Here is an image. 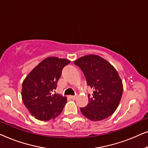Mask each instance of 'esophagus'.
Returning a JSON list of instances; mask_svg holds the SVG:
<instances>
[{"instance_id": "1", "label": "esophagus", "mask_w": 148, "mask_h": 148, "mask_svg": "<svg viewBox=\"0 0 148 148\" xmlns=\"http://www.w3.org/2000/svg\"><path fill=\"white\" fill-rule=\"evenodd\" d=\"M69 97L71 99H73V100H75V96H70Z\"/></svg>"}]
</instances>
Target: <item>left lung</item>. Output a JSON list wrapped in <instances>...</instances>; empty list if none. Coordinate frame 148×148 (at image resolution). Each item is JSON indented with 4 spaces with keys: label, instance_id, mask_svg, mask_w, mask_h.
<instances>
[{
    "label": "left lung",
    "instance_id": "1",
    "mask_svg": "<svg viewBox=\"0 0 148 148\" xmlns=\"http://www.w3.org/2000/svg\"><path fill=\"white\" fill-rule=\"evenodd\" d=\"M84 73L87 84L93 88L92 97L88 95L89 103L80 108L86 118L92 121H102L116 110L123 86L122 80L115 68L100 56L90 54L74 62Z\"/></svg>",
    "mask_w": 148,
    "mask_h": 148
}]
</instances>
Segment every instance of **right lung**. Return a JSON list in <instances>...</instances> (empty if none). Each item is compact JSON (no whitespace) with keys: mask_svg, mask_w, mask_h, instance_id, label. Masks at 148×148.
I'll list each match as a JSON object with an SVG mask.
<instances>
[{"mask_svg":"<svg viewBox=\"0 0 148 148\" xmlns=\"http://www.w3.org/2000/svg\"><path fill=\"white\" fill-rule=\"evenodd\" d=\"M70 60L48 57L27 75L22 85V100L30 114L40 121L57 117L66 102V97L52 94L57 87L62 70Z\"/></svg>","mask_w":148,"mask_h":148,"instance_id":"1","label":"right lung"}]
</instances>
